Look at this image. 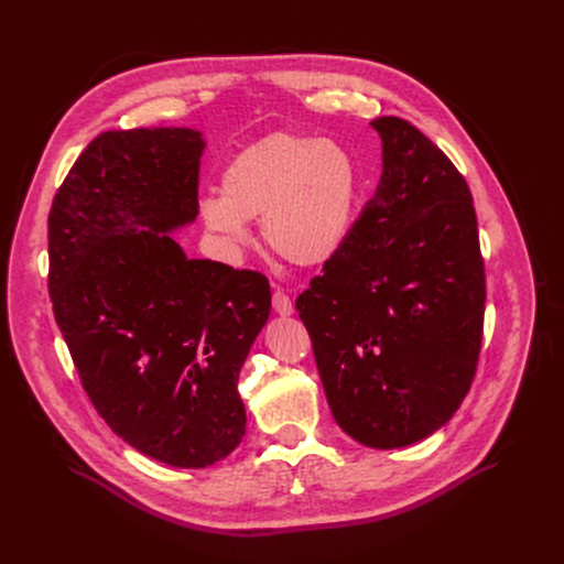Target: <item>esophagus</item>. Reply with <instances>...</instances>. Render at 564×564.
Segmentation results:
<instances>
[{
    "mask_svg": "<svg viewBox=\"0 0 564 564\" xmlns=\"http://www.w3.org/2000/svg\"><path fill=\"white\" fill-rule=\"evenodd\" d=\"M273 310L280 316H289L293 312V303H291V299L286 296L282 289H275V293H273Z\"/></svg>",
    "mask_w": 564,
    "mask_h": 564,
    "instance_id": "esophagus-1",
    "label": "esophagus"
}]
</instances>
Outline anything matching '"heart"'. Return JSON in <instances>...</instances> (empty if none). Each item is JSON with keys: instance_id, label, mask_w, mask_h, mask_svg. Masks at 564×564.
Instances as JSON below:
<instances>
[{"instance_id": "1", "label": "heart", "mask_w": 564, "mask_h": 564, "mask_svg": "<svg viewBox=\"0 0 564 564\" xmlns=\"http://www.w3.org/2000/svg\"><path fill=\"white\" fill-rule=\"evenodd\" d=\"M358 167L346 149L303 132H273L240 151L223 174V197L204 195V225L243 246L261 220L265 246L293 265L330 261L354 225Z\"/></svg>"}]
</instances>
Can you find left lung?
<instances>
[{"label": "left lung", "instance_id": "8db88e82", "mask_svg": "<svg viewBox=\"0 0 564 564\" xmlns=\"http://www.w3.org/2000/svg\"><path fill=\"white\" fill-rule=\"evenodd\" d=\"M377 193L296 310L330 411L367 447L441 429L470 390L485 333L487 278L470 187L452 160L399 117Z\"/></svg>", "mask_w": 564, "mask_h": 564}]
</instances>
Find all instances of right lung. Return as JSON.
I'll return each instance as SVG.
<instances>
[{"mask_svg": "<svg viewBox=\"0 0 564 564\" xmlns=\"http://www.w3.org/2000/svg\"><path fill=\"white\" fill-rule=\"evenodd\" d=\"M191 128L100 132L47 216L52 312L89 401L151 459L204 468L246 434L238 371L271 314L259 271L187 259L199 213Z\"/></svg>", "mask_w": 564, "mask_h": 564, "instance_id": "1", "label": "right lung"}]
</instances>
